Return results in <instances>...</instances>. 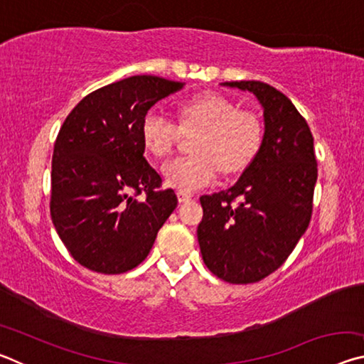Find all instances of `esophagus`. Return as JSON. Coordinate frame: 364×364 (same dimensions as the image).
I'll use <instances>...</instances> for the list:
<instances>
[{"instance_id":"esophagus-1","label":"esophagus","mask_w":364,"mask_h":364,"mask_svg":"<svg viewBox=\"0 0 364 364\" xmlns=\"http://www.w3.org/2000/svg\"><path fill=\"white\" fill-rule=\"evenodd\" d=\"M176 196H178V200H180V202H188V200L193 199V194L183 193V191H178Z\"/></svg>"}]
</instances>
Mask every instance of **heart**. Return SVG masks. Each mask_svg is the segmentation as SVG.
Instances as JSON below:
<instances>
[{
	"label": "heart",
	"mask_w": 364,
	"mask_h": 364,
	"mask_svg": "<svg viewBox=\"0 0 364 364\" xmlns=\"http://www.w3.org/2000/svg\"><path fill=\"white\" fill-rule=\"evenodd\" d=\"M180 123L156 109L141 120V138L156 157L173 152L183 133L199 132L191 157H176L164 165L168 186L193 193L215 181L218 170L225 175L239 173L257 157L263 141L260 119L242 112L236 104L218 93L189 97L178 107Z\"/></svg>",
	"instance_id": "b5f03b06"
}]
</instances>
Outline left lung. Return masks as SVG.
<instances>
[{"label":"left lung","mask_w":364,"mask_h":364,"mask_svg":"<svg viewBox=\"0 0 364 364\" xmlns=\"http://www.w3.org/2000/svg\"><path fill=\"white\" fill-rule=\"evenodd\" d=\"M263 106L262 147L237 183L202 196L197 226L202 258L230 284H250L278 269L311 220L318 164L313 134L286 95L255 82H226Z\"/></svg>","instance_id":"1"}]
</instances>
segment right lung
<instances>
[{
    "mask_svg": "<svg viewBox=\"0 0 364 364\" xmlns=\"http://www.w3.org/2000/svg\"><path fill=\"white\" fill-rule=\"evenodd\" d=\"M184 86L134 75L85 96L54 143L49 210L69 254L91 271L136 268L178 204L144 157L141 120Z\"/></svg>",
    "mask_w": 364,
    "mask_h": 364,
    "instance_id": "1",
    "label": "right lung"
}]
</instances>
